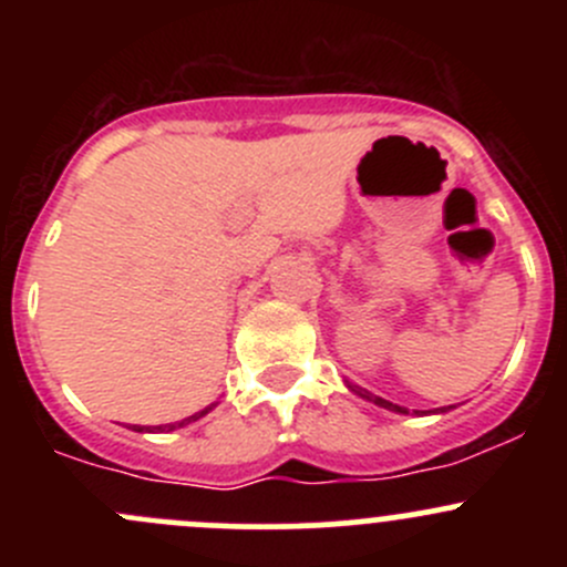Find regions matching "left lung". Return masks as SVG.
I'll return each mask as SVG.
<instances>
[{
    "label": "left lung",
    "mask_w": 567,
    "mask_h": 567,
    "mask_svg": "<svg viewBox=\"0 0 567 567\" xmlns=\"http://www.w3.org/2000/svg\"><path fill=\"white\" fill-rule=\"evenodd\" d=\"M353 392H359L362 394V398H368V400H373L375 405H384V409H390V411H400V414H409V411L403 409V405H394V403H390V400H384V398H379V394H370V392H364V390H359V386H351ZM450 409V405H447ZM447 409H439V411H447Z\"/></svg>",
    "instance_id": "obj_1"
}]
</instances>
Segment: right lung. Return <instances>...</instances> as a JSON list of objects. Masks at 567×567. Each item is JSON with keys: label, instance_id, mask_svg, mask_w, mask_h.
<instances>
[{"label": "right lung", "instance_id": "right-lung-1", "mask_svg": "<svg viewBox=\"0 0 567 567\" xmlns=\"http://www.w3.org/2000/svg\"><path fill=\"white\" fill-rule=\"evenodd\" d=\"M210 409H214V405H208V409H203V411H197V414L186 416V420L175 422V425H164V427H156V431H175V427H183V425H188V422H194V420H199V416H205V414H208ZM134 431H147V427H140V425H134Z\"/></svg>", "mask_w": 567, "mask_h": 567}]
</instances>
